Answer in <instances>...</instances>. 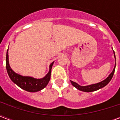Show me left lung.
<instances>
[{
  "instance_id": "8db88e82",
  "label": "left lung",
  "mask_w": 120,
  "mask_h": 120,
  "mask_svg": "<svg viewBox=\"0 0 120 120\" xmlns=\"http://www.w3.org/2000/svg\"><path fill=\"white\" fill-rule=\"evenodd\" d=\"M114 57H115V54H114ZM116 58V57H115ZM115 68H116V64L114 66L112 72L110 74V75L107 78H106L105 80H104L101 82H99L98 83H96V84H92L90 86H80L78 85V83H76V82H74L73 81H71V82L72 83L74 87H75L76 88L78 89V90H82V91H84V92H92V91H95L97 90L100 89L102 88L103 87H105L107 86L109 83V82L111 80V79L113 76L114 73V71H115Z\"/></svg>"
}]
</instances>
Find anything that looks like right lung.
Instances as JSON below:
<instances>
[{"label":"right lung","mask_w":120,"mask_h":120,"mask_svg":"<svg viewBox=\"0 0 120 120\" xmlns=\"http://www.w3.org/2000/svg\"><path fill=\"white\" fill-rule=\"evenodd\" d=\"M53 63L54 62L51 63V64L50 65L49 73L43 78L36 79L30 76H22L15 73L11 69V68H10L9 64V59H8V49L6 52V67L9 78L21 89L32 93L39 91L46 87L51 78V68Z\"/></svg>","instance_id":"1"}]
</instances>
